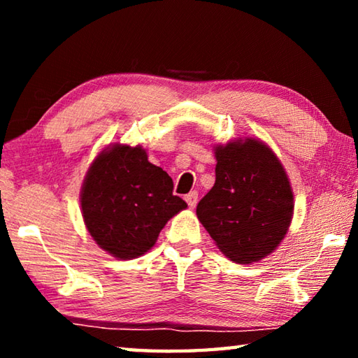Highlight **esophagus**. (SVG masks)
Returning a JSON list of instances; mask_svg holds the SVG:
<instances>
[{
	"label": "esophagus",
	"instance_id": "obj_1",
	"mask_svg": "<svg viewBox=\"0 0 358 358\" xmlns=\"http://www.w3.org/2000/svg\"><path fill=\"white\" fill-rule=\"evenodd\" d=\"M197 197H199V194L196 191H191L189 194H186L185 201H186L187 205H189V208L196 207V205H197Z\"/></svg>",
	"mask_w": 358,
	"mask_h": 358
}]
</instances>
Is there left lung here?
Returning a JSON list of instances; mask_svg holds the SVG:
<instances>
[{"label":"left lung","instance_id":"obj_1","mask_svg":"<svg viewBox=\"0 0 358 358\" xmlns=\"http://www.w3.org/2000/svg\"><path fill=\"white\" fill-rule=\"evenodd\" d=\"M216 180L197 217L224 256L251 264L273 252L294 215L286 171L268 145L252 137L216 145Z\"/></svg>","mask_w":358,"mask_h":358}]
</instances>
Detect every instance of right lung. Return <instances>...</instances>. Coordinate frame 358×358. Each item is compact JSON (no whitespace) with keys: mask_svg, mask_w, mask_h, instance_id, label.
I'll use <instances>...</instances> for the list:
<instances>
[{"mask_svg":"<svg viewBox=\"0 0 358 358\" xmlns=\"http://www.w3.org/2000/svg\"><path fill=\"white\" fill-rule=\"evenodd\" d=\"M172 191V178L151 164L141 145L115 143L96 156L83 180V222L102 250L121 260L136 259L187 207Z\"/></svg>","mask_w":358,"mask_h":358,"instance_id":"right-lung-1","label":"right lung"}]
</instances>
